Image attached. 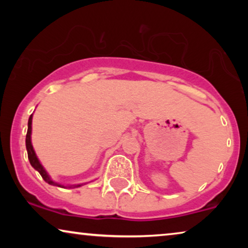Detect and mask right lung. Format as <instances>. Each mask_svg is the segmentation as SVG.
<instances>
[{
    "instance_id": "right-lung-1",
    "label": "right lung",
    "mask_w": 248,
    "mask_h": 248,
    "mask_svg": "<svg viewBox=\"0 0 248 248\" xmlns=\"http://www.w3.org/2000/svg\"><path fill=\"white\" fill-rule=\"evenodd\" d=\"M32 114L30 115L29 117V121H28V131H27V135H26V148H27V152H28V159L30 161V165L32 166L33 168L36 169L37 171L39 172L40 175H42V177L44 181L46 183H48L49 185H54V186H59V187H70V188H73V187H80V186H82L83 184H78V185H62V184H59V183L54 182L52 178H50V176L48 175V172L46 171V169L44 168V166L42 165V162L39 161L38 157H37L35 150H33V147H32V143H31V131H32Z\"/></svg>"
}]
</instances>
